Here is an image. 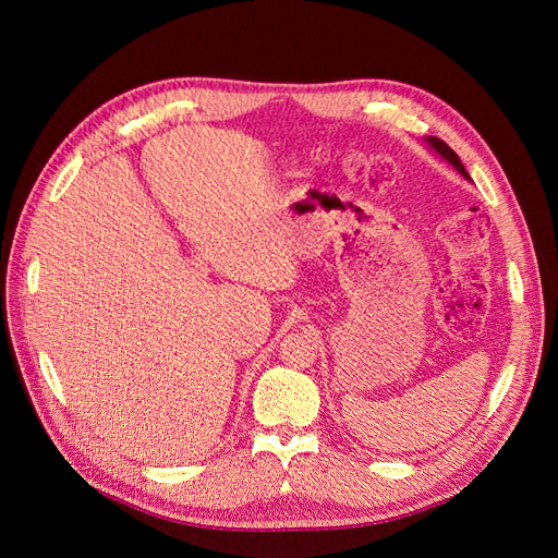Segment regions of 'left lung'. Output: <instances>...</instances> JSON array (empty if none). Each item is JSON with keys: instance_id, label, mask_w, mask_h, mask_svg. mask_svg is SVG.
Instances as JSON below:
<instances>
[{"instance_id": "obj_1", "label": "left lung", "mask_w": 558, "mask_h": 558, "mask_svg": "<svg viewBox=\"0 0 558 558\" xmlns=\"http://www.w3.org/2000/svg\"><path fill=\"white\" fill-rule=\"evenodd\" d=\"M424 142H426V144H428V146H430V148L435 150V154H437V156H440V158H445V160H447V162H449V165L453 167V170H456V172H459V174H461L463 179L472 181V179H470V174L465 172V167H463L461 158H459V156H456V154H453V150H451V148H449V146H447V144H445L442 140H437V137H426Z\"/></svg>"}]
</instances>
